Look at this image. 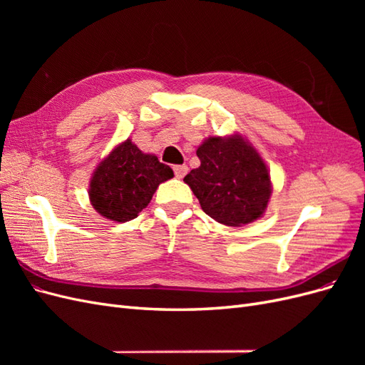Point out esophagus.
<instances>
[{"mask_svg":"<svg viewBox=\"0 0 365 365\" xmlns=\"http://www.w3.org/2000/svg\"><path fill=\"white\" fill-rule=\"evenodd\" d=\"M187 170H189V168H187L185 164H178V165H173V172H175V176L176 178H184Z\"/></svg>","mask_w":365,"mask_h":365,"instance_id":"1","label":"esophagus"}]
</instances>
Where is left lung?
Returning a JSON list of instances; mask_svg holds the SVG:
<instances>
[{
    "label": "left lung",
    "instance_id": "8db88e82",
    "mask_svg": "<svg viewBox=\"0 0 365 365\" xmlns=\"http://www.w3.org/2000/svg\"><path fill=\"white\" fill-rule=\"evenodd\" d=\"M197 169L184 176L204 212L217 222L240 227L263 215L271 196L267 164L239 135L210 137L197 148Z\"/></svg>",
    "mask_w": 365,
    "mask_h": 365
}]
</instances>
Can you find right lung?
Listing matches in <instances>:
<instances>
[{"label": "right lung", "mask_w": 365, "mask_h": 365, "mask_svg": "<svg viewBox=\"0 0 365 365\" xmlns=\"http://www.w3.org/2000/svg\"><path fill=\"white\" fill-rule=\"evenodd\" d=\"M170 178L169 165L126 140L98 164L90 184V200L102 216L128 222L148 207L157 187Z\"/></svg>", "instance_id": "1"}]
</instances>
